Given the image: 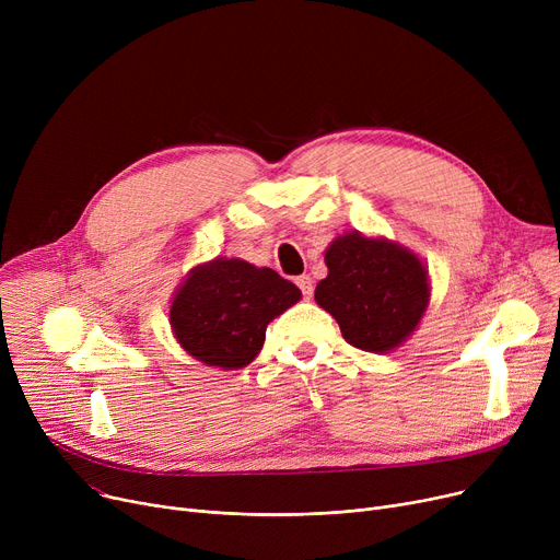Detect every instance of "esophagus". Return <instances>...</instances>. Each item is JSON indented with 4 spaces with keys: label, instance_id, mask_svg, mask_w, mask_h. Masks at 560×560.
Returning a JSON list of instances; mask_svg holds the SVG:
<instances>
[{
    "label": "esophagus",
    "instance_id": "1",
    "mask_svg": "<svg viewBox=\"0 0 560 560\" xmlns=\"http://www.w3.org/2000/svg\"><path fill=\"white\" fill-rule=\"evenodd\" d=\"M298 285H300L302 295H304L306 300H311V298H313V279H311L308 275H302V277H298Z\"/></svg>",
    "mask_w": 560,
    "mask_h": 560
}]
</instances>
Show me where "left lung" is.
<instances>
[{
	"label": "left lung",
	"instance_id": "obj_1",
	"mask_svg": "<svg viewBox=\"0 0 560 560\" xmlns=\"http://www.w3.org/2000/svg\"><path fill=\"white\" fill-rule=\"evenodd\" d=\"M327 279L315 302L336 317L347 342L372 354L404 345L429 308L431 283L424 260L384 235L347 231L325 252Z\"/></svg>",
	"mask_w": 560,
	"mask_h": 560
}]
</instances>
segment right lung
<instances>
[{"label":"right lung","mask_w":560,"mask_h":560,"mask_svg":"<svg viewBox=\"0 0 560 560\" xmlns=\"http://www.w3.org/2000/svg\"><path fill=\"white\" fill-rule=\"evenodd\" d=\"M302 300V290L270 268L218 256L195 265L170 300V327L186 354L220 370L245 368L265 329Z\"/></svg>","instance_id":"1"}]
</instances>
